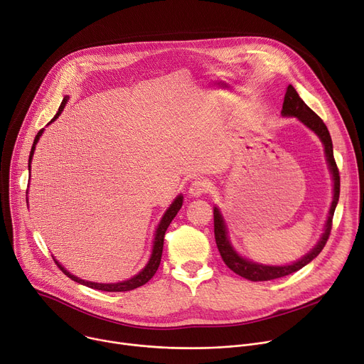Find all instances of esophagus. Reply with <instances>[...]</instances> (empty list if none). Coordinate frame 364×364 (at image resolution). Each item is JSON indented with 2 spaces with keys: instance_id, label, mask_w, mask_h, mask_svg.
Here are the masks:
<instances>
[{
  "instance_id": "esophagus-1",
  "label": "esophagus",
  "mask_w": 364,
  "mask_h": 364,
  "mask_svg": "<svg viewBox=\"0 0 364 364\" xmlns=\"http://www.w3.org/2000/svg\"><path fill=\"white\" fill-rule=\"evenodd\" d=\"M209 180L206 178H196L195 181H191L190 187H188V193L190 196L193 198H199L202 195H205V193L209 190Z\"/></svg>"
}]
</instances>
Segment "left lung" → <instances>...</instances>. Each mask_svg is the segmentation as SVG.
<instances>
[{
  "label": "left lung",
  "mask_w": 364,
  "mask_h": 364,
  "mask_svg": "<svg viewBox=\"0 0 364 364\" xmlns=\"http://www.w3.org/2000/svg\"><path fill=\"white\" fill-rule=\"evenodd\" d=\"M281 112H282V115L297 117L301 123H304L310 130H313L321 137L323 146H325V154H326V159H328V164L331 168V173L333 177V200H332V205L329 209V216H328V221L325 225V232H323L322 238L319 240V243L314 246V249L311 252H309L303 259H300L299 262H296L293 264H288V266H266V264H259V263L246 260L241 256H238L228 241L223 216H221L220 210L215 208L213 209V228H215V240H216L218 250H220L223 260L225 262V264L232 272H235L237 275L243 277L246 279H250V281H271V279L287 277L289 274L297 272L299 269L303 268V266H306L307 263H310L314 257H316L322 252V249L325 247L326 241L329 238V234L332 230L333 212H335L338 199H340V171H338V166H336V162L333 158L331 134H329L325 123L322 121V118L303 102V100L300 98L299 93L296 92V89L291 85H288V87H287Z\"/></svg>",
  "instance_id": "left-lung-1"
}]
</instances>
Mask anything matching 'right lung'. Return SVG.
<instances>
[{
  "label": "right lung",
  "instance_id": "add662e5",
  "mask_svg": "<svg viewBox=\"0 0 364 364\" xmlns=\"http://www.w3.org/2000/svg\"><path fill=\"white\" fill-rule=\"evenodd\" d=\"M65 102H67V98L63 100V102H61V105H60V108H58V112L55 114V117L50 121V123H53L54 119L58 118V115H60L61 111L64 109ZM42 132H43V130H39L38 134H36V137H35V140H33V146H32L31 155H29V169H31V162H32V156H33V152H35V146H36V143H38V140H39ZM181 205H183V196H178V198L173 202V205L168 208V210H166L165 215L162 216L161 224L158 225V230H156V234H155V241H154L152 256H151L148 264L144 266V268H143L136 277H133V278H130V279H127V281L117 282V284H98V282H90V281H85V279H80V278H77V277H75V275H71L70 272H67V271L63 268V266H61L57 260H55V263H57L58 268H60L68 278H71L73 281H76V282H79V284H82V285H86V287H89V288L101 289V291H108V293L115 291V293H119V291H130V289H134V288H137V287H141V285L146 284V282L156 274V271H158V268H159L161 257H162V249H164V235H165V231H166L168 225L171 224V221L174 220V216H176L177 212L180 210Z\"/></svg>",
  "mask_w": 364,
  "mask_h": 364
}]
</instances>
